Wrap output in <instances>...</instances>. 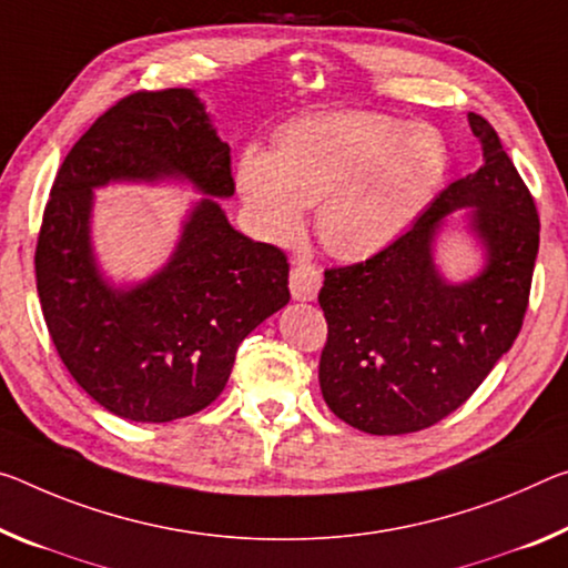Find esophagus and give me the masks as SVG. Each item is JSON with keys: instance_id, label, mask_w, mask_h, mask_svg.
I'll return each mask as SVG.
<instances>
[{"instance_id": "34e87169", "label": "esophagus", "mask_w": 568, "mask_h": 568, "mask_svg": "<svg viewBox=\"0 0 568 568\" xmlns=\"http://www.w3.org/2000/svg\"><path fill=\"white\" fill-rule=\"evenodd\" d=\"M321 287V270L316 263L301 260L291 270V293L295 301H313Z\"/></svg>"}]
</instances>
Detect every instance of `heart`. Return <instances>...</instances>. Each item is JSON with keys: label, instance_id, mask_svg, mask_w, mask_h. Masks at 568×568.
Segmentation results:
<instances>
[{"label": "heart", "instance_id": "1", "mask_svg": "<svg viewBox=\"0 0 568 568\" xmlns=\"http://www.w3.org/2000/svg\"><path fill=\"white\" fill-rule=\"evenodd\" d=\"M449 154L429 125L379 113H316L287 123L275 151L237 161L242 204L260 235L287 240L316 204V232L333 255L362 260L397 242L445 184Z\"/></svg>", "mask_w": 568, "mask_h": 568}]
</instances>
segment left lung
Masks as SVG:
<instances>
[{"label": "left lung", "mask_w": 568, "mask_h": 568, "mask_svg": "<svg viewBox=\"0 0 568 568\" xmlns=\"http://www.w3.org/2000/svg\"><path fill=\"white\" fill-rule=\"evenodd\" d=\"M467 121L485 164L449 184L389 247L328 267L318 293L328 323L323 399L368 435H409L463 407L524 326L541 222L493 125L478 113ZM460 205L476 206L489 265L475 282L453 286L430 263V240Z\"/></svg>", "instance_id": "obj_1"}]
</instances>
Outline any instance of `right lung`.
Listing matches in <instances>:
<instances>
[{"label": "right lung", "mask_w": 568, "mask_h": 568, "mask_svg": "<svg viewBox=\"0 0 568 568\" xmlns=\"http://www.w3.org/2000/svg\"><path fill=\"white\" fill-rule=\"evenodd\" d=\"M184 175L197 205L170 265L115 292L89 255L92 186ZM235 194L230 146L189 88L136 90L108 108L58 169L44 204L34 277L62 364L108 412L171 422L220 397L247 333L291 301L287 257L252 242L212 196Z\"/></svg>", "instance_id": "1"}]
</instances>
